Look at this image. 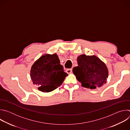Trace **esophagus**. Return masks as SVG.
<instances>
[{
	"instance_id": "esophagus-1",
	"label": "esophagus",
	"mask_w": 130,
	"mask_h": 130,
	"mask_svg": "<svg viewBox=\"0 0 130 130\" xmlns=\"http://www.w3.org/2000/svg\"><path fill=\"white\" fill-rule=\"evenodd\" d=\"M72 68H70V69H66V72L68 74H70L72 73Z\"/></svg>"
}]
</instances>
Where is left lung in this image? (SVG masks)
Returning <instances> with one entry per match:
<instances>
[{
    "mask_svg": "<svg viewBox=\"0 0 130 130\" xmlns=\"http://www.w3.org/2000/svg\"><path fill=\"white\" fill-rule=\"evenodd\" d=\"M78 66L72 72L82 86L96 89L106 82L108 71L105 63L95 55L82 54L77 58Z\"/></svg>",
    "mask_w": 130,
    "mask_h": 130,
    "instance_id": "left-lung-1",
    "label": "left lung"
}]
</instances>
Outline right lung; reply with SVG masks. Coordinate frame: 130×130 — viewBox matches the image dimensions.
<instances>
[{
	"label": "right lung",
	"instance_id": "right-lung-1",
	"mask_svg": "<svg viewBox=\"0 0 130 130\" xmlns=\"http://www.w3.org/2000/svg\"><path fill=\"white\" fill-rule=\"evenodd\" d=\"M67 76L56 53L43 55L34 63L30 70V77L33 84L44 92L58 88Z\"/></svg>",
	"mask_w": 130,
	"mask_h": 130
}]
</instances>
